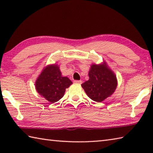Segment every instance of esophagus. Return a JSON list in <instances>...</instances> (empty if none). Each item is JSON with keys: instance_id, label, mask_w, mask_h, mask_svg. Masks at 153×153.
Here are the masks:
<instances>
[{"instance_id": "esophagus-1", "label": "esophagus", "mask_w": 153, "mask_h": 153, "mask_svg": "<svg viewBox=\"0 0 153 153\" xmlns=\"http://www.w3.org/2000/svg\"><path fill=\"white\" fill-rule=\"evenodd\" d=\"M74 83H76V84H81L82 83V80H74Z\"/></svg>"}]
</instances>
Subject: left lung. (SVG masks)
I'll return each instance as SVG.
<instances>
[{
	"instance_id": "1",
	"label": "left lung",
	"mask_w": 153,
	"mask_h": 153,
	"mask_svg": "<svg viewBox=\"0 0 153 153\" xmlns=\"http://www.w3.org/2000/svg\"><path fill=\"white\" fill-rule=\"evenodd\" d=\"M89 80L82 84L86 94L100 102L109 97L117 88L115 75L105 65H92L88 74Z\"/></svg>"
}]
</instances>
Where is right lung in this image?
<instances>
[{
    "label": "right lung",
    "mask_w": 153,
    "mask_h": 153,
    "mask_svg": "<svg viewBox=\"0 0 153 153\" xmlns=\"http://www.w3.org/2000/svg\"><path fill=\"white\" fill-rule=\"evenodd\" d=\"M72 82L67 77H62L59 67L48 65L44 69L36 82V89L39 94L54 103L63 97L65 89Z\"/></svg>",
    "instance_id": "add662e5"
}]
</instances>
